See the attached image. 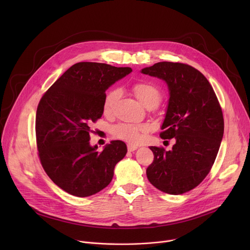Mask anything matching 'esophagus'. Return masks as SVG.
Wrapping results in <instances>:
<instances>
[{
	"label": "esophagus",
	"instance_id": "34e87169",
	"mask_svg": "<svg viewBox=\"0 0 250 250\" xmlns=\"http://www.w3.org/2000/svg\"><path fill=\"white\" fill-rule=\"evenodd\" d=\"M136 149H137V146H136L127 145V150H128L129 152H132V151H134V150H136Z\"/></svg>",
	"mask_w": 250,
	"mask_h": 250
}]
</instances>
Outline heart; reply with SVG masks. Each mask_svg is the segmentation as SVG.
<instances>
[{"label": "heart", "instance_id": "heart-1", "mask_svg": "<svg viewBox=\"0 0 250 250\" xmlns=\"http://www.w3.org/2000/svg\"><path fill=\"white\" fill-rule=\"evenodd\" d=\"M132 91L136 99L144 104L146 108H156L162 99V94L160 90L151 83H136L132 86ZM119 96L120 91L118 89H113L106 93L104 100V111L105 113L112 112L119 99ZM144 131H146L145 126L131 124H120L114 126L112 129V132L115 137L128 142H137L141 136V132Z\"/></svg>", "mask_w": 250, "mask_h": 250}]
</instances>
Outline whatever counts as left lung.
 Listing matches in <instances>:
<instances>
[{"instance_id":"left-lung-1","label":"left lung","mask_w":250,"mask_h":250,"mask_svg":"<svg viewBox=\"0 0 250 250\" xmlns=\"http://www.w3.org/2000/svg\"><path fill=\"white\" fill-rule=\"evenodd\" d=\"M141 73L166 83L169 100L160 136L176 141L169 151L150 146L154 160L147 179L164 193L184 194L205 179L216 160L224 136L220 103L207 78L190 65L158 62Z\"/></svg>"}]
</instances>
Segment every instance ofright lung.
Instances as JSON below:
<instances>
[{"instance_id":"add662e5","label":"right lung","mask_w":250,"mask_h":250,"mask_svg":"<svg viewBox=\"0 0 250 250\" xmlns=\"http://www.w3.org/2000/svg\"><path fill=\"white\" fill-rule=\"evenodd\" d=\"M129 67L79 62L42 96L35 118L42 165L59 188L76 197L108 186L115 166L126 154L125 142L112 140L103 151L90 145V125L104 113L105 90L128 75Z\"/></svg>"}]
</instances>
